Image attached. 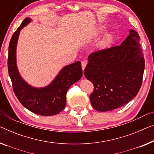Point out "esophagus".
<instances>
[{
	"mask_svg": "<svg viewBox=\"0 0 154 154\" xmlns=\"http://www.w3.org/2000/svg\"><path fill=\"white\" fill-rule=\"evenodd\" d=\"M86 64H87V61H86V60H84L82 62V69H83V70H84L85 67H86Z\"/></svg>",
	"mask_w": 154,
	"mask_h": 154,
	"instance_id": "esophagus-1",
	"label": "esophagus"
}]
</instances>
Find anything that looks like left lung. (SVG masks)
Wrapping results in <instances>:
<instances>
[{"instance_id": "1", "label": "left lung", "mask_w": 154, "mask_h": 154, "mask_svg": "<svg viewBox=\"0 0 154 154\" xmlns=\"http://www.w3.org/2000/svg\"><path fill=\"white\" fill-rule=\"evenodd\" d=\"M140 36L134 29L120 45L94 52L88 56L85 77L93 84V107L112 111L135 97L142 86L144 59Z\"/></svg>"}]
</instances>
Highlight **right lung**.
I'll return each mask as SVG.
<instances>
[{
	"mask_svg": "<svg viewBox=\"0 0 154 154\" xmlns=\"http://www.w3.org/2000/svg\"><path fill=\"white\" fill-rule=\"evenodd\" d=\"M31 19L26 18L11 36L8 59V72L14 93L23 106L34 113L44 116H54L63 110L66 93L71 85L81 79L82 68L80 61L70 64L61 70L50 84L44 88H34L27 84L18 72L16 62V50L20 29Z\"/></svg>",
	"mask_w": 154,
	"mask_h": 154,
	"instance_id": "obj_1",
	"label": "right lung"
}]
</instances>
